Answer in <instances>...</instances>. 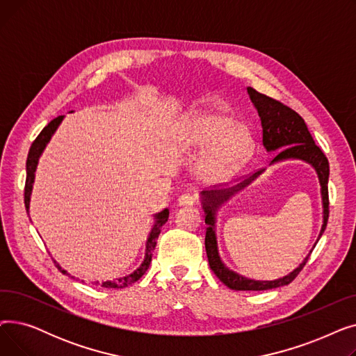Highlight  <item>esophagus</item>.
<instances>
[{"mask_svg":"<svg viewBox=\"0 0 356 356\" xmlns=\"http://www.w3.org/2000/svg\"><path fill=\"white\" fill-rule=\"evenodd\" d=\"M180 207H192V204L196 203V196L193 193H183L177 199Z\"/></svg>","mask_w":356,"mask_h":356,"instance_id":"34e87169","label":"esophagus"}]
</instances>
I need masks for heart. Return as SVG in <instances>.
Returning a JSON list of instances; mask_svg holds the SVG:
<instances>
[{"mask_svg":"<svg viewBox=\"0 0 356 356\" xmlns=\"http://www.w3.org/2000/svg\"><path fill=\"white\" fill-rule=\"evenodd\" d=\"M175 147L181 153H203L197 173L207 183L223 181L234 176L254 152V138L247 125L235 122L220 112H197L184 120L175 133Z\"/></svg>","mask_w":356,"mask_h":356,"instance_id":"1","label":"heart"}]
</instances>
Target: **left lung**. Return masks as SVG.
I'll return each mask as SVG.
<instances>
[{
  "label": "left lung",
  "instance_id": "left-lung-1",
  "mask_svg": "<svg viewBox=\"0 0 356 356\" xmlns=\"http://www.w3.org/2000/svg\"><path fill=\"white\" fill-rule=\"evenodd\" d=\"M250 98L255 105L258 115L261 118V125H263V144L267 148V152H274L278 149L277 156L273 159L274 161L287 160V159H300L310 163L319 176V181L322 186V200H323V225L319 238L326 229L327 219H329V191H327V180H329V161L322 149L316 145L313 141L312 134L309 133L307 125L305 120L297 114L294 109L284 105L271 97L259 93L252 88H248ZM254 175L251 179L242 181L234 188L228 189H219V191H203V209L207 212L204 223H207V236H204V248H207V255L209 261V267L215 273V275L220 282L229 287L231 290L236 291H258V290H270L277 289L282 286L290 284L293 280L298 275L306 266L307 259L300 264V267L296 268L289 275L274 280V282H255L242 277L231 270H228L222 264V261L218 254L216 247V236H215V212L220 204L228 200L234 193L244 189L247 184L257 177Z\"/></svg>",
  "mask_w": 356,
  "mask_h": 356
}]
</instances>
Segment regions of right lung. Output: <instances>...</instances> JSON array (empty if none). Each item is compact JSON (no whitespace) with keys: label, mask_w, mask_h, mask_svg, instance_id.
I'll use <instances>...</instances> for the list:
<instances>
[{"label":"right lung","mask_w":356,"mask_h":356,"mask_svg":"<svg viewBox=\"0 0 356 356\" xmlns=\"http://www.w3.org/2000/svg\"><path fill=\"white\" fill-rule=\"evenodd\" d=\"M63 120V115H59L58 118L51 120L43 129L42 133L37 136V138L33 141L31 147H30V152H29V156H27V163H26V170H27V176H26V186H24V204H26V211L29 212V204H30V193H31V189H33V181H34V172H35V167H37V161H39V157L40 154L43 153V149L46 147V144L49 143V140L51 138L53 133L56 131V128L59 127V124L62 122ZM168 219V209H164L161 211L157 216H156V223L154 227L152 229V232H149V236L147 239V245H145V258L143 261V264L140 266V268H137L133 274H129L127 277H122V278H118V280H114V282H104L102 283V287H106V289H125L128 287L129 284H133L136 282H138V280L144 275V273L148 270L149 267V263H152V257H153V251L156 248V244H157V238L161 232V227L164 225V223L167 222ZM56 267H58L63 274H66L65 270H62L58 264H56ZM97 284V283H95Z\"/></svg>","instance_id":"add662e5"}]
</instances>
